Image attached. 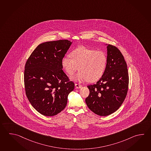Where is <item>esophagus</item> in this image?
<instances>
[{
  "label": "esophagus",
  "instance_id": "1",
  "mask_svg": "<svg viewBox=\"0 0 151 151\" xmlns=\"http://www.w3.org/2000/svg\"><path fill=\"white\" fill-rule=\"evenodd\" d=\"M75 85V87H76V89H79V88H81L82 87V85H81V84H77V83H76Z\"/></svg>",
  "mask_w": 151,
  "mask_h": 151
}]
</instances>
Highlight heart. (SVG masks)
<instances>
[{
	"label": "heart",
	"mask_w": 151,
	"mask_h": 151,
	"mask_svg": "<svg viewBox=\"0 0 151 151\" xmlns=\"http://www.w3.org/2000/svg\"><path fill=\"white\" fill-rule=\"evenodd\" d=\"M106 64L104 52L82 46L74 49L70 56L63 57L61 60L62 67L69 76H73L78 69L80 70L73 78L79 82L99 80L104 73Z\"/></svg>",
	"instance_id": "1"
}]
</instances>
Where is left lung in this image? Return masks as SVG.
Here are the masks:
<instances>
[{
    "label": "left lung",
    "instance_id": "obj_1",
    "mask_svg": "<svg viewBox=\"0 0 151 151\" xmlns=\"http://www.w3.org/2000/svg\"><path fill=\"white\" fill-rule=\"evenodd\" d=\"M104 73L97 83L88 86L86 105L95 114L106 116L117 111L126 98L129 77L123 54L116 46L108 45Z\"/></svg>",
    "mask_w": 151,
    "mask_h": 151
}]
</instances>
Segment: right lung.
Wrapping results in <instances>:
<instances>
[{
    "label": "right lung",
    "mask_w": 151,
    "mask_h": 151,
    "mask_svg": "<svg viewBox=\"0 0 151 151\" xmlns=\"http://www.w3.org/2000/svg\"><path fill=\"white\" fill-rule=\"evenodd\" d=\"M68 40L41 43L26 62L25 92L29 102L40 114L53 116L67 105L75 84L62 70L61 60L70 46Z\"/></svg>",
    "instance_id": "1"
}]
</instances>
